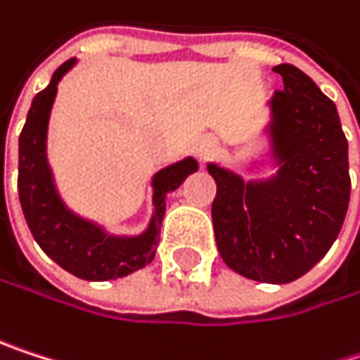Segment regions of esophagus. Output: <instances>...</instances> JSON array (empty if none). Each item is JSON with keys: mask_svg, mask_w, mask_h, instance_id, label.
I'll list each match as a JSON object with an SVG mask.
<instances>
[{"mask_svg": "<svg viewBox=\"0 0 360 360\" xmlns=\"http://www.w3.org/2000/svg\"><path fill=\"white\" fill-rule=\"evenodd\" d=\"M215 149H217V141H215L213 136H202V139H198V143H196V153H198L202 160H207L209 155H213Z\"/></svg>", "mask_w": 360, "mask_h": 360, "instance_id": "34e87169", "label": "esophagus"}]
</instances>
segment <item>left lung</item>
Wrapping results in <instances>:
<instances>
[{
  "label": "left lung",
  "instance_id": "left-lung-1",
  "mask_svg": "<svg viewBox=\"0 0 360 360\" xmlns=\"http://www.w3.org/2000/svg\"><path fill=\"white\" fill-rule=\"evenodd\" d=\"M283 90L270 98L268 136L278 168L245 181L209 164L217 184L213 228L234 272L272 285L310 272L335 243L350 202L348 141L335 103L297 67L278 65Z\"/></svg>",
  "mask_w": 360,
  "mask_h": 360
}]
</instances>
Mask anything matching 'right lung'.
Segmentation results:
<instances>
[{
	"instance_id": "1",
	"label": "right lung",
	"mask_w": 360,
	"mask_h": 360,
	"mask_svg": "<svg viewBox=\"0 0 360 360\" xmlns=\"http://www.w3.org/2000/svg\"><path fill=\"white\" fill-rule=\"evenodd\" d=\"M73 65L75 58L63 63L31 103L18 136V198L35 243L50 259L84 281H115L145 268L153 259L166 211V194L181 186L188 174L196 172L198 162L186 158L153 174V215L141 236H109L101 226L69 211L54 186L46 155V136L56 86Z\"/></svg>"
}]
</instances>
